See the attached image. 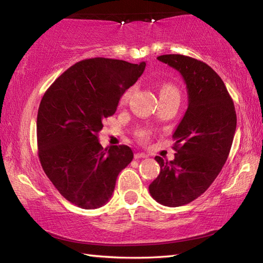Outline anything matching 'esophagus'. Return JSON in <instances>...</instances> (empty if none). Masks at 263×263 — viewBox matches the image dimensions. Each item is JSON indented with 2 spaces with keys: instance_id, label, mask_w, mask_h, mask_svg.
Returning a JSON list of instances; mask_svg holds the SVG:
<instances>
[{
  "instance_id": "34e87169",
  "label": "esophagus",
  "mask_w": 263,
  "mask_h": 263,
  "mask_svg": "<svg viewBox=\"0 0 263 263\" xmlns=\"http://www.w3.org/2000/svg\"><path fill=\"white\" fill-rule=\"evenodd\" d=\"M144 158H147V154H145V153H136L135 154V159H144Z\"/></svg>"
}]
</instances>
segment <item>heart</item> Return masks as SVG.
<instances>
[{
	"label": "heart",
	"instance_id": "obj_1",
	"mask_svg": "<svg viewBox=\"0 0 263 263\" xmlns=\"http://www.w3.org/2000/svg\"><path fill=\"white\" fill-rule=\"evenodd\" d=\"M131 92H132V88L127 89V90L124 92L122 101H127L128 97L131 95ZM161 95H179V90H177V88L175 86H172V84H163V86L160 88V96ZM138 137H139V139L142 141H147L149 138V132L141 131L138 133Z\"/></svg>",
	"mask_w": 263,
	"mask_h": 263
}]
</instances>
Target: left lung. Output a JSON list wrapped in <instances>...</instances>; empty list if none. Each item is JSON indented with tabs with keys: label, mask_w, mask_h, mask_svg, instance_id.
<instances>
[{
	"label": "left lung",
	"mask_w": 263,
	"mask_h": 263,
	"mask_svg": "<svg viewBox=\"0 0 263 263\" xmlns=\"http://www.w3.org/2000/svg\"><path fill=\"white\" fill-rule=\"evenodd\" d=\"M158 60L179 70L188 89V109L173 135L175 159L155 157L161 171L148 188L155 201L175 208L193 202L216 180L230 154L237 115L224 82L205 62L181 54Z\"/></svg>",
	"instance_id": "1"
}]
</instances>
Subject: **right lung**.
I'll use <instances>...</instances> for the list:
<instances>
[{
  "label": "right lung",
  "instance_id": "obj_1",
  "mask_svg": "<svg viewBox=\"0 0 263 263\" xmlns=\"http://www.w3.org/2000/svg\"><path fill=\"white\" fill-rule=\"evenodd\" d=\"M145 66L108 58L79 61L43 96L37 116L39 161L57 190L79 208L104 205L118 174L132 161L126 145L102 147L99 132Z\"/></svg>",
  "mask_w": 263,
  "mask_h": 263
}]
</instances>
